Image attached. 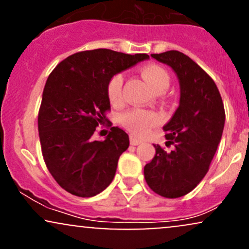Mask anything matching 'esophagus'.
Wrapping results in <instances>:
<instances>
[{
    "instance_id": "obj_1",
    "label": "esophagus",
    "mask_w": 249,
    "mask_h": 249,
    "mask_svg": "<svg viewBox=\"0 0 249 249\" xmlns=\"http://www.w3.org/2000/svg\"><path fill=\"white\" fill-rule=\"evenodd\" d=\"M141 142H142L141 139H137L136 137H133V136L130 137V144L133 145V146H136V145H139Z\"/></svg>"
}]
</instances>
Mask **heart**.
I'll return each mask as SVG.
<instances>
[{"instance_id": "b5f03b06", "label": "heart", "mask_w": 249, "mask_h": 249, "mask_svg": "<svg viewBox=\"0 0 249 249\" xmlns=\"http://www.w3.org/2000/svg\"><path fill=\"white\" fill-rule=\"evenodd\" d=\"M141 75L154 92L164 91L167 88L170 77L167 71L158 64H146L141 69ZM123 76L116 75L107 83V92L111 104L122 102ZM122 123L134 136H144L151 127L158 124V118L153 113L144 110H131L122 116Z\"/></svg>"}]
</instances>
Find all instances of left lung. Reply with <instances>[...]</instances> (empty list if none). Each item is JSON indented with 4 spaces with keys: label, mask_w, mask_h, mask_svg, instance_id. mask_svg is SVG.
I'll return each instance as SVG.
<instances>
[{
    "label": "left lung",
    "mask_w": 249,
    "mask_h": 249,
    "mask_svg": "<svg viewBox=\"0 0 249 249\" xmlns=\"http://www.w3.org/2000/svg\"><path fill=\"white\" fill-rule=\"evenodd\" d=\"M168 65L179 81V107L164 125L166 152L154 145L156 156L144 167L147 185L165 198L190 193L206 176L225 126V108L215 83L190 57L177 50L152 53Z\"/></svg>",
    "instance_id": "obj_1"
}]
</instances>
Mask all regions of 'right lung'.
<instances>
[{"label":"right lung","instance_id":"obj_1","mask_svg":"<svg viewBox=\"0 0 249 249\" xmlns=\"http://www.w3.org/2000/svg\"><path fill=\"white\" fill-rule=\"evenodd\" d=\"M145 59L146 53L81 51L48 77L38 112L39 141L48 170L67 192L93 196L112 182L119 157L130 145L127 133L116 126L103 142L91 137L107 121L108 81Z\"/></svg>","mask_w":249,"mask_h":249}]
</instances>
